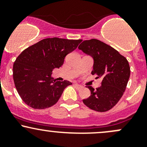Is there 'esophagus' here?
Returning <instances> with one entry per match:
<instances>
[{"instance_id": "esophagus-1", "label": "esophagus", "mask_w": 147, "mask_h": 147, "mask_svg": "<svg viewBox=\"0 0 147 147\" xmlns=\"http://www.w3.org/2000/svg\"><path fill=\"white\" fill-rule=\"evenodd\" d=\"M74 86L76 87V88H77V89H80V88H82V86L79 85V84H74Z\"/></svg>"}]
</instances>
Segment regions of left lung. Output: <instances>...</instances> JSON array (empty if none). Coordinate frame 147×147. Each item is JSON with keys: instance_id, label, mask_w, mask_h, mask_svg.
I'll return each instance as SVG.
<instances>
[{"instance_id": "8db88e82", "label": "left lung", "mask_w": 147, "mask_h": 147, "mask_svg": "<svg viewBox=\"0 0 147 147\" xmlns=\"http://www.w3.org/2000/svg\"><path fill=\"white\" fill-rule=\"evenodd\" d=\"M78 49L94 59L91 74L102 80L96 89L87 86L91 96L83 102L96 111H109L119 102L126 89L130 76L129 62L116 49L97 39L84 40Z\"/></svg>"}]
</instances>
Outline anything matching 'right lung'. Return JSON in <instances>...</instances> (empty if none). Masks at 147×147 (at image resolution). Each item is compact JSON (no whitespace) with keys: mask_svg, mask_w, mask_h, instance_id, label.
Returning <instances> with one entry per match:
<instances>
[{"mask_svg":"<svg viewBox=\"0 0 147 147\" xmlns=\"http://www.w3.org/2000/svg\"><path fill=\"white\" fill-rule=\"evenodd\" d=\"M81 41V39L45 38L25 49L17 57L13 66L14 84L28 106L44 109L57 103L65 88L72 84L53 79L52 71L60 68L66 55Z\"/></svg>","mask_w":147,"mask_h":147,"instance_id":"obj_1","label":"right lung"}]
</instances>
